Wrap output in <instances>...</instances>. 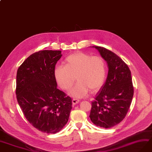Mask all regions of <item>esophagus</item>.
Returning <instances> with one entry per match:
<instances>
[{
  "instance_id": "1",
  "label": "esophagus",
  "mask_w": 152,
  "mask_h": 152,
  "mask_svg": "<svg viewBox=\"0 0 152 152\" xmlns=\"http://www.w3.org/2000/svg\"><path fill=\"white\" fill-rule=\"evenodd\" d=\"M72 103L73 104H77L78 103H80V100H78V99H76V98H73L72 100Z\"/></svg>"
}]
</instances>
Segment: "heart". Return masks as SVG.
<instances>
[{"label":"heart","instance_id":"heart-1","mask_svg":"<svg viewBox=\"0 0 152 152\" xmlns=\"http://www.w3.org/2000/svg\"><path fill=\"white\" fill-rule=\"evenodd\" d=\"M64 63V66L56 67L54 77L64 90L71 88L76 77L78 82L69 92L72 96L85 97L89 90L96 92L104 85L108 74L107 65L101 56L77 52L66 57Z\"/></svg>","mask_w":152,"mask_h":152}]
</instances>
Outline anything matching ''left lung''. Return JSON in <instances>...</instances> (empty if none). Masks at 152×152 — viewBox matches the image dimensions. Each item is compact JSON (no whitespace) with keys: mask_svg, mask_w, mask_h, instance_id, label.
I'll use <instances>...</instances> for the list:
<instances>
[{"mask_svg":"<svg viewBox=\"0 0 152 152\" xmlns=\"http://www.w3.org/2000/svg\"><path fill=\"white\" fill-rule=\"evenodd\" d=\"M92 48L106 61L108 72L104 85L91 103L89 118L97 126L110 128L124 119L130 108L134 91L131 71L114 53L102 47Z\"/></svg>","mask_w":152,"mask_h":152,"instance_id":"obj_1","label":"left lung"}]
</instances>
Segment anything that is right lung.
Returning a JSON list of instances; mask_svg holds the SVG:
<instances>
[{"label": "right lung", "mask_w": 152, "mask_h": 152, "mask_svg": "<svg viewBox=\"0 0 152 152\" xmlns=\"http://www.w3.org/2000/svg\"><path fill=\"white\" fill-rule=\"evenodd\" d=\"M61 50L31 54L17 72L16 96L23 113L38 130L56 133L69 120L72 99L57 88L54 71Z\"/></svg>", "instance_id": "obj_1"}]
</instances>
